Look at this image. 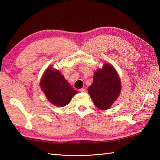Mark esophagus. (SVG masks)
<instances>
[{"instance_id":"obj_1","label":"esophagus","mask_w":160,"mask_h":160,"mask_svg":"<svg viewBox=\"0 0 160 160\" xmlns=\"http://www.w3.org/2000/svg\"><path fill=\"white\" fill-rule=\"evenodd\" d=\"M79 91H80V92L85 93L86 91H87V89H85V88H82V89H79Z\"/></svg>"}]
</instances>
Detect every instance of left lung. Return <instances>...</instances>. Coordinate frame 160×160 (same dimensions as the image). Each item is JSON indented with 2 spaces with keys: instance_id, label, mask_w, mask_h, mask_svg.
Returning a JSON list of instances; mask_svg holds the SVG:
<instances>
[{
  "instance_id": "1",
  "label": "left lung",
  "mask_w": 160,
  "mask_h": 160,
  "mask_svg": "<svg viewBox=\"0 0 160 160\" xmlns=\"http://www.w3.org/2000/svg\"><path fill=\"white\" fill-rule=\"evenodd\" d=\"M120 91V78L114 67L108 64L94 73L93 84L88 89L94 104L101 110L109 108Z\"/></svg>"
}]
</instances>
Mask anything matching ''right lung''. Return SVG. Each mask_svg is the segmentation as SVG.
<instances>
[{"instance_id": "add662e5", "label": "right lung", "mask_w": 160, "mask_h": 160, "mask_svg": "<svg viewBox=\"0 0 160 160\" xmlns=\"http://www.w3.org/2000/svg\"><path fill=\"white\" fill-rule=\"evenodd\" d=\"M40 87L51 103L57 107H64L78 92L64 79L59 71L49 67L40 81Z\"/></svg>"}]
</instances>
